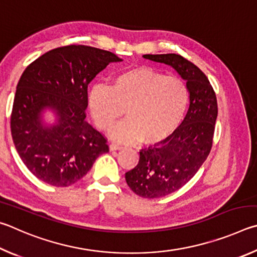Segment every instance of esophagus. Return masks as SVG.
Returning <instances> with one entry per match:
<instances>
[{"label": "esophagus", "mask_w": 257, "mask_h": 257, "mask_svg": "<svg viewBox=\"0 0 257 257\" xmlns=\"http://www.w3.org/2000/svg\"><path fill=\"white\" fill-rule=\"evenodd\" d=\"M109 149H110L111 151H116V150L123 149V147L116 145V143H110V145H109Z\"/></svg>", "instance_id": "1"}]
</instances>
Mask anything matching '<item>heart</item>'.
I'll list each match as a JSON object with an SVG mask.
<instances>
[{
    "instance_id": "1",
    "label": "heart",
    "mask_w": 257,
    "mask_h": 257,
    "mask_svg": "<svg viewBox=\"0 0 257 257\" xmlns=\"http://www.w3.org/2000/svg\"><path fill=\"white\" fill-rule=\"evenodd\" d=\"M188 89L177 76L165 75L150 67L120 72L111 87L94 84L89 107L99 128L106 131L123 115L127 118L110 130L119 142L157 143L176 131L188 106Z\"/></svg>"
}]
</instances>
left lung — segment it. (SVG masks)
Wrapping results in <instances>:
<instances>
[{
	"mask_svg": "<svg viewBox=\"0 0 257 257\" xmlns=\"http://www.w3.org/2000/svg\"><path fill=\"white\" fill-rule=\"evenodd\" d=\"M173 66L190 91V108L176 131L140 150L139 164L125 174L128 187L145 199L176 192L194 176L212 148L218 103L209 79L199 67L178 54L143 55Z\"/></svg>",
	"mask_w": 257,
	"mask_h": 257,
	"instance_id": "left-lung-1",
	"label": "left lung"
}]
</instances>
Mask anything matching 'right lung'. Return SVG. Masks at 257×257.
I'll return each instance as SVG.
<instances>
[{"label": "right lung", "instance_id": "add662e5", "mask_svg": "<svg viewBox=\"0 0 257 257\" xmlns=\"http://www.w3.org/2000/svg\"><path fill=\"white\" fill-rule=\"evenodd\" d=\"M120 61L103 49L69 45L45 53L27 66L17 85L10 126L21 160L40 181L70 186L109 151L107 139L85 120L88 84L109 63ZM46 107L59 118L49 128L40 117Z\"/></svg>", "mask_w": 257, "mask_h": 257}]
</instances>
